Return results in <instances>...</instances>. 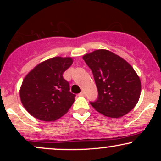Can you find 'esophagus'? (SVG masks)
Wrapping results in <instances>:
<instances>
[{
    "label": "esophagus",
    "instance_id": "1",
    "mask_svg": "<svg viewBox=\"0 0 161 161\" xmlns=\"http://www.w3.org/2000/svg\"><path fill=\"white\" fill-rule=\"evenodd\" d=\"M79 95H80V96H85V95H86V92H85L84 91H82L80 94H79Z\"/></svg>",
    "mask_w": 161,
    "mask_h": 161
}]
</instances>
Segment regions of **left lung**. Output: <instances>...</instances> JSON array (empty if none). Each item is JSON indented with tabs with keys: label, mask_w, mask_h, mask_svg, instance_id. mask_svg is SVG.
I'll use <instances>...</instances> for the list:
<instances>
[{
	"label": "left lung",
	"mask_w": 161,
	"mask_h": 161,
	"mask_svg": "<svg viewBox=\"0 0 161 161\" xmlns=\"http://www.w3.org/2000/svg\"><path fill=\"white\" fill-rule=\"evenodd\" d=\"M92 69L98 97L92 106L100 114L119 118L130 112L141 95V80L126 60L111 51L99 49L82 57Z\"/></svg>",
	"instance_id": "left-lung-1"
}]
</instances>
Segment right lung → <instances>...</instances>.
<instances>
[{
	"mask_svg": "<svg viewBox=\"0 0 161 161\" xmlns=\"http://www.w3.org/2000/svg\"><path fill=\"white\" fill-rule=\"evenodd\" d=\"M72 57H55L40 63L25 75L19 97L29 114L39 120L58 119L68 112L75 95L63 74L73 64Z\"/></svg>",
	"mask_w": 161,
	"mask_h": 161,
	"instance_id": "obj_1",
	"label": "right lung"
}]
</instances>
